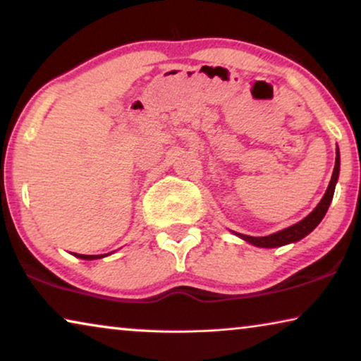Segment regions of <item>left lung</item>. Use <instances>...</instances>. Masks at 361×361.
I'll use <instances>...</instances> for the list:
<instances>
[{
	"mask_svg": "<svg viewBox=\"0 0 361 361\" xmlns=\"http://www.w3.org/2000/svg\"><path fill=\"white\" fill-rule=\"evenodd\" d=\"M338 172H340V152L337 147V156H335V167H334V174L332 179H330V184L325 190V194L322 197V200L319 202V205L310 212V214L305 216L304 220H300L299 224H295L293 226H288V228L276 231L273 235L268 236H248V235H241L236 233L240 238H243L248 243L259 246V248H276V246H283V245H289V243H295V241L302 240L304 236H307L310 231H312L315 226H317L322 219L327 214L330 202L334 199V192H335V185H337L338 180Z\"/></svg>",
	"mask_w": 361,
	"mask_h": 361,
	"instance_id": "1",
	"label": "left lung"
}]
</instances>
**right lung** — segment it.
<instances>
[{
	"label": "right lung",
	"mask_w": 361,
	"mask_h": 361,
	"mask_svg": "<svg viewBox=\"0 0 361 361\" xmlns=\"http://www.w3.org/2000/svg\"><path fill=\"white\" fill-rule=\"evenodd\" d=\"M75 256H77V258H82V259H100L106 255H75Z\"/></svg>",
	"instance_id": "right-lung-1"
}]
</instances>
